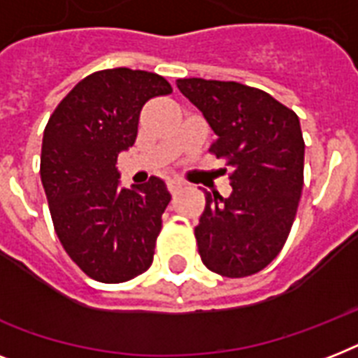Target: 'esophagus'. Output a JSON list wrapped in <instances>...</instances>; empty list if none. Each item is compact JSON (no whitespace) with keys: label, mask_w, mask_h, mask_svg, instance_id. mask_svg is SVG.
Returning a JSON list of instances; mask_svg holds the SVG:
<instances>
[{"label":"esophagus","mask_w":358,"mask_h":358,"mask_svg":"<svg viewBox=\"0 0 358 358\" xmlns=\"http://www.w3.org/2000/svg\"><path fill=\"white\" fill-rule=\"evenodd\" d=\"M167 187H169V191L173 193V195H176V193H180V191H182L184 184H182V182H178V180H169Z\"/></svg>","instance_id":"obj_1"}]
</instances>
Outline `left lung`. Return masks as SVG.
Masks as SVG:
<instances>
[{
	"label": "left lung",
	"instance_id": "8db88e82",
	"mask_svg": "<svg viewBox=\"0 0 358 358\" xmlns=\"http://www.w3.org/2000/svg\"><path fill=\"white\" fill-rule=\"evenodd\" d=\"M213 134L210 150L230 167L232 193L206 191L195 227L204 266L223 277H249L271 264L294 224L305 167L299 117L271 94L236 81H176Z\"/></svg>",
	"mask_w": 358,
	"mask_h": 358
}]
</instances>
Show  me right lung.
Returning a JSON list of instances; mask_svg holds the SVG:
<instances>
[{"label": "right lung", "instance_id": "obj_1", "mask_svg": "<svg viewBox=\"0 0 358 358\" xmlns=\"http://www.w3.org/2000/svg\"><path fill=\"white\" fill-rule=\"evenodd\" d=\"M165 78L145 70H100L63 98L44 129L41 180L59 241L81 271L126 282L154 260L171 193L152 176L120 187L117 157L135 143L150 98L171 94Z\"/></svg>", "mask_w": 358, "mask_h": 358}]
</instances>
